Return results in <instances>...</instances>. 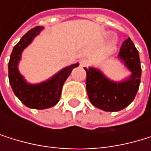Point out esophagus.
<instances>
[{
	"mask_svg": "<svg viewBox=\"0 0 151 151\" xmlns=\"http://www.w3.org/2000/svg\"><path fill=\"white\" fill-rule=\"evenodd\" d=\"M87 63H88V61H87L86 59H81V60H80V65H81V67H85V66L87 65Z\"/></svg>",
	"mask_w": 151,
	"mask_h": 151,
	"instance_id": "obj_1",
	"label": "esophagus"
}]
</instances>
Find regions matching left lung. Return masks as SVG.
<instances>
[{"label":"left lung","mask_w":151,"mask_h":151,"mask_svg":"<svg viewBox=\"0 0 151 151\" xmlns=\"http://www.w3.org/2000/svg\"><path fill=\"white\" fill-rule=\"evenodd\" d=\"M119 58L131 72L130 77L119 82L109 80L98 69L84 68L87 73L86 90L91 104L104 111H119L129 106L138 92L141 67L139 51L128 38L122 43Z\"/></svg>","instance_id":"obj_1"}]
</instances>
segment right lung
<instances>
[{"mask_svg":"<svg viewBox=\"0 0 151 151\" xmlns=\"http://www.w3.org/2000/svg\"><path fill=\"white\" fill-rule=\"evenodd\" d=\"M43 29L37 26L29 31L20 42L17 43L10 57L8 70L9 81L14 94L27 107L36 109H44L56 105L61 95L62 86L74 68L79 66V63L70 65L60 70L50 80L39 84L27 83L18 70V64L23 50L30 44Z\"/></svg>","mask_w":151,"mask_h":151,"instance_id":"add662e5","label":"right lung"}]
</instances>
